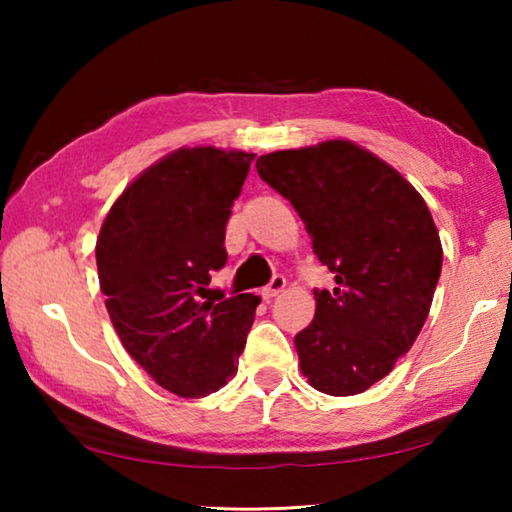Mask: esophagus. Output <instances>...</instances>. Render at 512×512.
<instances>
[{
    "label": "esophagus",
    "instance_id": "34e87169",
    "mask_svg": "<svg viewBox=\"0 0 512 512\" xmlns=\"http://www.w3.org/2000/svg\"><path fill=\"white\" fill-rule=\"evenodd\" d=\"M284 287H287V277H284V275H275L273 280H271V284H266V287L262 289V298H264V300H271V298L277 296V293L284 291Z\"/></svg>",
    "mask_w": 512,
    "mask_h": 512
}]
</instances>
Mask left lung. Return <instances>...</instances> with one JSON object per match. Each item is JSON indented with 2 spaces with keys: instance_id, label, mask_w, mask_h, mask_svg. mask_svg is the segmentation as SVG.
<instances>
[{
  "instance_id": "left-lung-1",
  "label": "left lung",
  "mask_w": 512,
  "mask_h": 512,
  "mask_svg": "<svg viewBox=\"0 0 512 512\" xmlns=\"http://www.w3.org/2000/svg\"><path fill=\"white\" fill-rule=\"evenodd\" d=\"M264 183L296 207L334 273L296 334L300 370L320 393L368 391L411 350L436 291L443 246L424 198L400 171L350 140L259 155Z\"/></svg>"
}]
</instances>
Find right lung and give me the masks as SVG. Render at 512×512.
Here are the masks:
<instances>
[{
    "label": "right lung",
    "mask_w": 512,
    "mask_h": 512,
    "mask_svg": "<svg viewBox=\"0 0 512 512\" xmlns=\"http://www.w3.org/2000/svg\"><path fill=\"white\" fill-rule=\"evenodd\" d=\"M255 153L178 149L112 203L97 239L99 284L128 354L178 397H205L237 372L255 320L253 293L210 302L228 259L225 223Z\"/></svg>",
    "instance_id": "add662e5"
}]
</instances>
